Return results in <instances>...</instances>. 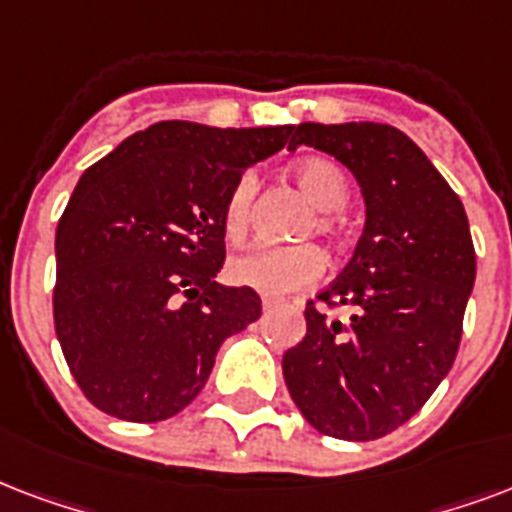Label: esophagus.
Returning a JSON list of instances; mask_svg holds the SVG:
<instances>
[{
    "instance_id": "esophagus-1",
    "label": "esophagus",
    "mask_w": 512,
    "mask_h": 512,
    "mask_svg": "<svg viewBox=\"0 0 512 512\" xmlns=\"http://www.w3.org/2000/svg\"><path fill=\"white\" fill-rule=\"evenodd\" d=\"M277 304H280V301H277V299H272V296H261V307H264V312L275 310Z\"/></svg>"
}]
</instances>
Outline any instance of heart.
I'll return each mask as SVG.
<instances>
[{"label": "heart", "mask_w": 512, "mask_h": 512, "mask_svg": "<svg viewBox=\"0 0 512 512\" xmlns=\"http://www.w3.org/2000/svg\"><path fill=\"white\" fill-rule=\"evenodd\" d=\"M293 181L299 184L304 197L318 208L315 232L334 235L336 213L350 200V178L334 160L328 157H304L293 162ZM256 194V178L251 173L237 178L227 202H224V232L229 240H240L248 232L251 202ZM323 269V256L315 245H251L248 251L237 253L229 261V277L237 285H248L269 296H283L301 285L312 283Z\"/></svg>", "instance_id": "heart-1"}]
</instances>
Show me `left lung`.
I'll return each instance as SVG.
<instances>
[{
  "mask_svg": "<svg viewBox=\"0 0 512 512\" xmlns=\"http://www.w3.org/2000/svg\"><path fill=\"white\" fill-rule=\"evenodd\" d=\"M350 170L366 224L320 303H352L347 324L307 301V334L283 355L293 403L318 433L376 441L417 414L457 358L475 283L467 213L406 133L382 122L291 128Z\"/></svg>",
  "mask_w": 512,
  "mask_h": 512,
  "instance_id": "left-lung-1",
  "label": "left lung"
}]
</instances>
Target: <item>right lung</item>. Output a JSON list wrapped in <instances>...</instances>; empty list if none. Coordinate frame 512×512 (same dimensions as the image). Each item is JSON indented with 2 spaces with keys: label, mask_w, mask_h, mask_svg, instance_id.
<instances>
[{
  "label": "right lung",
  "mask_w": 512,
  "mask_h": 512,
  "mask_svg": "<svg viewBox=\"0 0 512 512\" xmlns=\"http://www.w3.org/2000/svg\"><path fill=\"white\" fill-rule=\"evenodd\" d=\"M291 128L157 122L82 173L55 229L53 318L95 408L125 422L176 417L224 339L259 320V293L216 283L224 202Z\"/></svg>",
  "instance_id": "add662e5"
}]
</instances>
